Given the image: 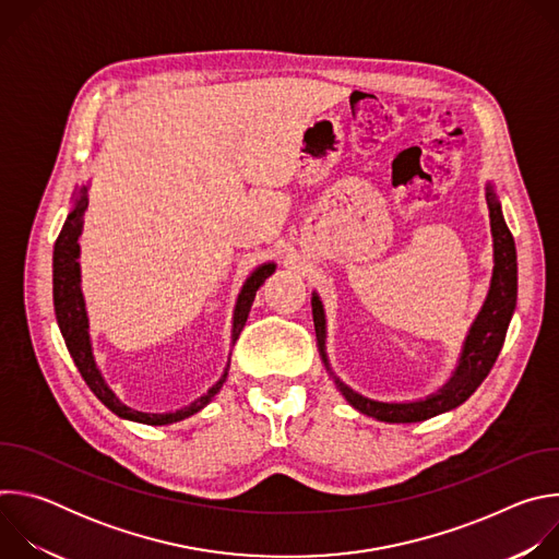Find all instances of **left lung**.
<instances>
[{
  "label": "left lung",
  "instance_id": "left-lung-1",
  "mask_svg": "<svg viewBox=\"0 0 559 559\" xmlns=\"http://www.w3.org/2000/svg\"><path fill=\"white\" fill-rule=\"evenodd\" d=\"M487 203H489V216H491V231H493V278L491 289L485 300L483 311L477 313L475 323L464 341L460 365L453 373V378L427 401L418 403H378L369 401V397L356 393L338 378L336 384L341 393L347 397V403L358 409L360 414H367L382 423H420L429 420L438 414L451 412L457 405H462L466 397L483 384V380L489 376L491 367L498 360V354L504 345V336L511 323V316L518 300V261H515V241L513 234L507 227V221L502 216L500 201L493 192V188H487ZM311 313H313V328H316V341L321 356L325 360V367L330 371L328 354H325V311L321 300L313 294L311 296ZM332 373V371H330Z\"/></svg>",
  "mask_w": 559,
  "mask_h": 559
}]
</instances>
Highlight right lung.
Returning a JSON list of instances; mask_svg holds the SVG:
<instances>
[{"instance_id":"add662e5","label":"right lung","mask_w":559,"mask_h":559,"mask_svg":"<svg viewBox=\"0 0 559 559\" xmlns=\"http://www.w3.org/2000/svg\"><path fill=\"white\" fill-rule=\"evenodd\" d=\"M88 188L84 186L79 190V197L74 201L72 212L68 214L59 236L55 243V252H52V300H55V313H57V323L61 330V336L66 341V347L82 373V378L86 380V384L91 386V391L99 397V401L119 418L132 420V423H143V425H173L179 420H186L190 416H194L197 412H201L212 397L221 391L225 378H227V369L221 376V380L207 389V393H203L201 397H197L194 403H190L183 409H177L173 414H143L136 409L126 407L119 397L112 393V389L106 384V380L102 378V371L95 365L93 358V349H91V336H88V316H86V302L82 296V287H79V243L76 238L82 236V227H84V212L88 210V197H86ZM274 263H265L261 267L254 270V274L246 281L241 294H238L236 300V309H234V330H231V341L236 343L238 334H241L250 307L254 302L257 289L265 283L267 276L274 274Z\"/></svg>"}]
</instances>
